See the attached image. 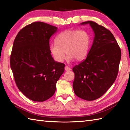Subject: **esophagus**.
Returning a JSON list of instances; mask_svg holds the SVG:
<instances>
[{
  "instance_id": "esophagus-1",
  "label": "esophagus",
  "mask_w": 130,
  "mask_h": 130,
  "mask_svg": "<svg viewBox=\"0 0 130 130\" xmlns=\"http://www.w3.org/2000/svg\"><path fill=\"white\" fill-rule=\"evenodd\" d=\"M65 70H66V71H69V70H71V69H70V68H69L68 66H66V67H65Z\"/></svg>"
}]
</instances>
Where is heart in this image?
<instances>
[{
	"instance_id": "heart-1",
	"label": "heart",
	"mask_w": 130,
	"mask_h": 130,
	"mask_svg": "<svg viewBox=\"0 0 130 130\" xmlns=\"http://www.w3.org/2000/svg\"><path fill=\"white\" fill-rule=\"evenodd\" d=\"M91 42V36L86 31L67 30L56 37V45L50 46L49 50L57 62H61L64 60L65 53L68 60L81 61L88 53Z\"/></svg>"
}]
</instances>
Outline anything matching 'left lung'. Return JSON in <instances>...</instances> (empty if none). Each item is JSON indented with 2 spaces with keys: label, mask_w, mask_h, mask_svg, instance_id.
I'll return each mask as SVG.
<instances>
[{
  "label": "left lung",
  "mask_w": 130,
  "mask_h": 130,
  "mask_svg": "<svg viewBox=\"0 0 130 130\" xmlns=\"http://www.w3.org/2000/svg\"><path fill=\"white\" fill-rule=\"evenodd\" d=\"M89 24L94 37L85 60L73 68L74 93L81 99L92 101L100 98L115 82L121 58V50L109 30L92 21Z\"/></svg>",
  "instance_id": "8db88e82"
}]
</instances>
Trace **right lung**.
I'll list each match as a JSON object with an SVG mask.
<instances>
[{"instance_id": "1", "label": "right lung", "mask_w": 130, "mask_h": 130, "mask_svg": "<svg viewBox=\"0 0 130 130\" xmlns=\"http://www.w3.org/2000/svg\"><path fill=\"white\" fill-rule=\"evenodd\" d=\"M57 27L37 22L19 31L13 43L10 67L19 91L34 102H44L53 95L65 64L50 54L49 40Z\"/></svg>"}]
</instances>
